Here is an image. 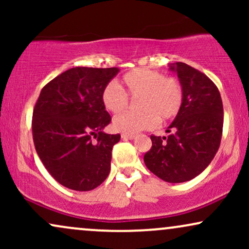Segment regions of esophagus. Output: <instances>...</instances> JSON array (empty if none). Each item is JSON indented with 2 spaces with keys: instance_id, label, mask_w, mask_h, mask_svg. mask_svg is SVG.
<instances>
[{
  "instance_id": "obj_1",
  "label": "esophagus",
  "mask_w": 249,
  "mask_h": 249,
  "mask_svg": "<svg viewBox=\"0 0 249 249\" xmlns=\"http://www.w3.org/2000/svg\"><path fill=\"white\" fill-rule=\"evenodd\" d=\"M134 134H128V133H122V138L123 139H133L134 138Z\"/></svg>"
}]
</instances>
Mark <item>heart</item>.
<instances>
[{"label":"heart","instance_id":"obj_1","mask_svg":"<svg viewBox=\"0 0 249 249\" xmlns=\"http://www.w3.org/2000/svg\"><path fill=\"white\" fill-rule=\"evenodd\" d=\"M121 87L108 83L103 88L101 99L108 112L117 113L128 107V98L138 99L139 113L117 115L112 127L118 132L134 134L165 123L179 113L184 101L182 85L176 77L164 76L151 69H133L121 79Z\"/></svg>","mask_w":249,"mask_h":249}]
</instances>
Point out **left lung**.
<instances>
[{
	"label": "left lung",
	"instance_id": "left-lung-1",
	"mask_svg": "<svg viewBox=\"0 0 249 249\" xmlns=\"http://www.w3.org/2000/svg\"><path fill=\"white\" fill-rule=\"evenodd\" d=\"M184 90L179 113L166 132L151 134L152 146L145 153L148 170L167 182H184L206 168L220 146L224 107L216 85L201 71L185 63L171 65Z\"/></svg>",
	"mask_w": 249,
	"mask_h": 249
}]
</instances>
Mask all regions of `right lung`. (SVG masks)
Returning a JSON list of instances; mask_svg holds the SVG:
<instances>
[{
	"mask_svg": "<svg viewBox=\"0 0 249 249\" xmlns=\"http://www.w3.org/2000/svg\"><path fill=\"white\" fill-rule=\"evenodd\" d=\"M118 71L85 67L64 71L44 85L34 107L36 152L50 176L70 190H93L110 172L111 152L121 134L102 131L111 116L101 93Z\"/></svg>",
	"mask_w": 249,
	"mask_h": 249,
	"instance_id": "right-lung-1",
	"label": "right lung"
}]
</instances>
